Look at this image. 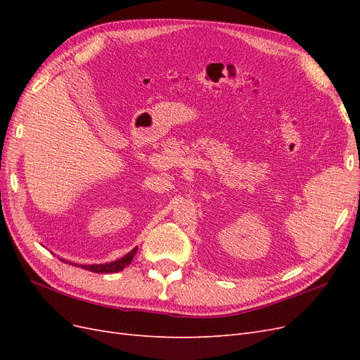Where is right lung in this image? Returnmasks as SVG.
I'll list each match as a JSON object with an SVG mask.
<instances>
[{
  "instance_id": "right-lung-1",
  "label": "right lung",
  "mask_w": 360,
  "mask_h": 360,
  "mask_svg": "<svg viewBox=\"0 0 360 360\" xmlns=\"http://www.w3.org/2000/svg\"><path fill=\"white\" fill-rule=\"evenodd\" d=\"M136 250H138V248H134L132 250H130V252H127L124 257H122V258H118V259H115V261H111V263H105V264H81V267L82 269H85V270H90V271H94V274H115V271H120V270H123L126 266H129L130 263H132V259H134V257H135V254H136ZM63 259V258H61ZM64 263H69V261H66V259H63ZM70 264H73V263H70ZM73 266H76V264H73Z\"/></svg>"
}]
</instances>
